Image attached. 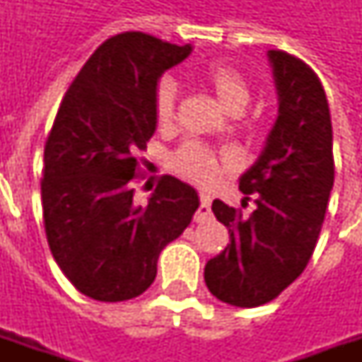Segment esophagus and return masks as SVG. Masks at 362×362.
Here are the masks:
<instances>
[{
    "label": "esophagus",
    "mask_w": 362,
    "mask_h": 362,
    "mask_svg": "<svg viewBox=\"0 0 362 362\" xmlns=\"http://www.w3.org/2000/svg\"><path fill=\"white\" fill-rule=\"evenodd\" d=\"M196 223H205L211 219V196L207 192H199V207L196 211Z\"/></svg>",
    "instance_id": "esophagus-1"
}]
</instances>
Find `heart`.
<instances>
[{"label":"heart","mask_w":362,"mask_h":362,"mask_svg":"<svg viewBox=\"0 0 362 362\" xmlns=\"http://www.w3.org/2000/svg\"><path fill=\"white\" fill-rule=\"evenodd\" d=\"M197 77L219 96V100L228 110L240 112L250 100V85L235 66L227 62H209L199 67ZM178 87L173 79H160L153 90V114L158 126H168L176 112ZM230 163L228 153L215 149L213 145L199 139L184 141L170 155V166L182 178H188L197 184H209Z\"/></svg>","instance_id":"heart-1"}]
</instances>
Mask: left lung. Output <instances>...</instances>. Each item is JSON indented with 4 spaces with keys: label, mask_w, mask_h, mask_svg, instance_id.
Here are the masks:
<instances>
[{
    "label": "left lung",
    "mask_w": 362,
    "mask_h": 362,
    "mask_svg": "<svg viewBox=\"0 0 362 362\" xmlns=\"http://www.w3.org/2000/svg\"><path fill=\"white\" fill-rule=\"evenodd\" d=\"M269 59L279 118L258 163L240 178V192L256 207L243 215L213 202L230 244L205 264L204 273L213 296L243 308L269 303L304 272L334 188L332 118L322 81L293 54L269 50Z\"/></svg>",
    "instance_id": "obj_1"
}]
</instances>
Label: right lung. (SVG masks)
Wrapping results in <instances>:
<instances>
[{"instance_id": "1", "label": "right lung", "mask_w": 362, "mask_h": 362, "mask_svg": "<svg viewBox=\"0 0 362 362\" xmlns=\"http://www.w3.org/2000/svg\"><path fill=\"white\" fill-rule=\"evenodd\" d=\"M189 50V44L135 30L110 36L59 103L44 145V230L59 269L95 300L119 303L145 293L158 254L184 233L199 205L196 189L168 174L147 205L135 204L132 188L157 126V79Z\"/></svg>"}]
</instances>
